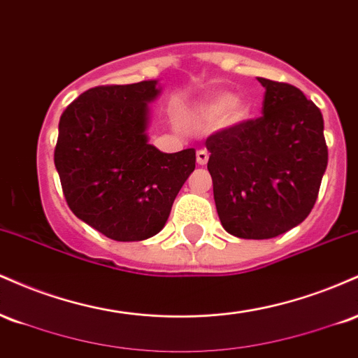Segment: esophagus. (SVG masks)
I'll return each mask as SVG.
<instances>
[{
	"instance_id": "34e87169",
	"label": "esophagus",
	"mask_w": 358,
	"mask_h": 358,
	"mask_svg": "<svg viewBox=\"0 0 358 358\" xmlns=\"http://www.w3.org/2000/svg\"><path fill=\"white\" fill-rule=\"evenodd\" d=\"M207 162H208V153L205 150H199L196 151V163H199L200 166H203V165H207Z\"/></svg>"
}]
</instances>
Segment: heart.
Segmentation results:
<instances>
[{
    "label": "heart",
    "instance_id": "heart-1",
    "mask_svg": "<svg viewBox=\"0 0 358 358\" xmlns=\"http://www.w3.org/2000/svg\"><path fill=\"white\" fill-rule=\"evenodd\" d=\"M248 106L239 99H232L231 94L217 92L205 99L200 114L207 121H217L224 126H236L248 117Z\"/></svg>",
    "mask_w": 358,
    "mask_h": 358
}]
</instances>
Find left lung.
Masks as SVG:
<instances>
[{"label": "left lung", "instance_id": "left-lung-1", "mask_svg": "<svg viewBox=\"0 0 358 358\" xmlns=\"http://www.w3.org/2000/svg\"><path fill=\"white\" fill-rule=\"evenodd\" d=\"M262 116L210 134L207 168L224 229L273 239L310 215L328 163L320 109L298 87L257 77Z\"/></svg>", "mask_w": 358, "mask_h": 358}]
</instances>
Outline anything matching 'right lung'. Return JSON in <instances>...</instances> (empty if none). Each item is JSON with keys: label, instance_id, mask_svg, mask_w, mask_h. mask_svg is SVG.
<instances>
[{"label": "right lung", "instance_id": "add662e5", "mask_svg": "<svg viewBox=\"0 0 358 358\" xmlns=\"http://www.w3.org/2000/svg\"><path fill=\"white\" fill-rule=\"evenodd\" d=\"M156 80L99 85L62 113L53 162L71 210L106 237L145 241L165 227L195 170V150L162 153L148 143Z\"/></svg>", "mask_w": 358, "mask_h": 358}]
</instances>
